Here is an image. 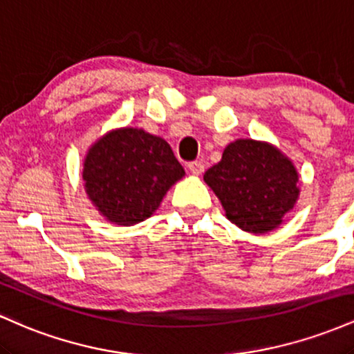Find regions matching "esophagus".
Masks as SVG:
<instances>
[{
    "instance_id": "esophagus-1",
    "label": "esophagus",
    "mask_w": 354,
    "mask_h": 354,
    "mask_svg": "<svg viewBox=\"0 0 354 354\" xmlns=\"http://www.w3.org/2000/svg\"><path fill=\"white\" fill-rule=\"evenodd\" d=\"M188 169L191 174H194V176H200V174L205 171V166L200 161H193V163L188 165Z\"/></svg>"
}]
</instances>
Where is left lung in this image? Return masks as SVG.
<instances>
[{"label":"left lung","instance_id":"left-lung-1","mask_svg":"<svg viewBox=\"0 0 354 354\" xmlns=\"http://www.w3.org/2000/svg\"><path fill=\"white\" fill-rule=\"evenodd\" d=\"M203 180L221 201L226 218L253 234L278 228L299 198L293 161L274 145L251 138L226 146L221 161Z\"/></svg>","mask_w":354,"mask_h":354}]
</instances>
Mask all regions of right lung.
<instances>
[{"mask_svg":"<svg viewBox=\"0 0 354 354\" xmlns=\"http://www.w3.org/2000/svg\"><path fill=\"white\" fill-rule=\"evenodd\" d=\"M81 176L101 216L113 225L133 226L160 208L185 169L163 138L124 126L89 146Z\"/></svg>","mask_w":354,"mask_h":354,"instance_id":"1","label":"right lung"}]
</instances>
